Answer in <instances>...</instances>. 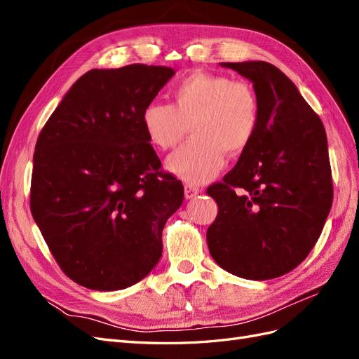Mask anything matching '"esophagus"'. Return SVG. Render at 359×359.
<instances>
[{
	"mask_svg": "<svg viewBox=\"0 0 359 359\" xmlns=\"http://www.w3.org/2000/svg\"><path fill=\"white\" fill-rule=\"evenodd\" d=\"M199 193H201L199 187H194V186H191V184H186V187H184V194H186L187 199L194 198Z\"/></svg>",
	"mask_w": 359,
	"mask_h": 359,
	"instance_id": "obj_1",
	"label": "esophagus"
}]
</instances>
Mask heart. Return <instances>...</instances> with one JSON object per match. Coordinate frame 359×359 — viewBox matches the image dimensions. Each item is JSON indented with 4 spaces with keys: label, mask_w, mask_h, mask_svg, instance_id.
<instances>
[{
    "label": "heart",
    "mask_w": 359,
    "mask_h": 359,
    "mask_svg": "<svg viewBox=\"0 0 359 359\" xmlns=\"http://www.w3.org/2000/svg\"><path fill=\"white\" fill-rule=\"evenodd\" d=\"M173 103L151 102L142 114L144 128L160 149L175 148L168 169L190 184H203L222 170L226 153L236 156L252 142L259 127V100L252 85L224 74L193 73L172 90Z\"/></svg>",
    "instance_id": "1"
}]
</instances>
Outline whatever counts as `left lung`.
I'll return each mask as SVG.
<instances>
[{
	"instance_id": "1",
	"label": "left lung",
	"mask_w": 359,
	"mask_h": 359,
	"mask_svg": "<svg viewBox=\"0 0 359 359\" xmlns=\"http://www.w3.org/2000/svg\"><path fill=\"white\" fill-rule=\"evenodd\" d=\"M220 66L253 83L260 116L235 168L206 190L219 205L206 243L227 273L247 280L276 278L309 256L330 214L327 133L295 83L273 64Z\"/></svg>"
}]
</instances>
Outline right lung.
<instances>
[{"label":"right lung","mask_w":359,"mask_h":359,"mask_svg":"<svg viewBox=\"0 0 359 359\" xmlns=\"http://www.w3.org/2000/svg\"><path fill=\"white\" fill-rule=\"evenodd\" d=\"M173 74L145 64L93 69L40 132L31 212L61 269L81 286L126 289L161 257L163 227L184 187L160 170L142 114Z\"/></svg>","instance_id":"obj_1"}]
</instances>
